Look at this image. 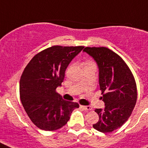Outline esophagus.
<instances>
[{
    "mask_svg": "<svg viewBox=\"0 0 148 148\" xmlns=\"http://www.w3.org/2000/svg\"><path fill=\"white\" fill-rule=\"evenodd\" d=\"M81 108L84 110L86 111H90L92 110V107H90V106H83L81 105Z\"/></svg>",
    "mask_w": 148,
    "mask_h": 148,
    "instance_id": "obj_1",
    "label": "esophagus"
}]
</instances>
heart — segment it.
Returning a JSON list of instances; mask_svg holds the SVG:
<instances>
[{
  "label": "heart",
  "instance_id": "obj_1",
  "mask_svg": "<svg viewBox=\"0 0 148 148\" xmlns=\"http://www.w3.org/2000/svg\"><path fill=\"white\" fill-rule=\"evenodd\" d=\"M88 65H94V64L91 61H88V62L86 63V66H88Z\"/></svg>",
  "mask_w": 148,
  "mask_h": 148
}]
</instances>
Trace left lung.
<instances>
[{
    "label": "left lung",
    "instance_id": "1",
    "mask_svg": "<svg viewBox=\"0 0 148 148\" xmlns=\"http://www.w3.org/2000/svg\"><path fill=\"white\" fill-rule=\"evenodd\" d=\"M99 70V85L105 108L95 109L99 120L92 125L102 133H110L122 126L129 119L136 103L135 78L126 63L107 47H85Z\"/></svg>",
    "mask_w": 148,
    "mask_h": 148
}]
</instances>
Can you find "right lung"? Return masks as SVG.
Segmentation results:
<instances>
[{
	"label": "right lung",
	"mask_w": 148,
	"mask_h": 148,
	"mask_svg": "<svg viewBox=\"0 0 148 148\" xmlns=\"http://www.w3.org/2000/svg\"><path fill=\"white\" fill-rule=\"evenodd\" d=\"M84 47L53 46L35 55L25 67L20 80V98L26 113L41 130H58L66 125L76 102L64 100L56 92L65 70Z\"/></svg>",
	"instance_id": "1"
}]
</instances>
